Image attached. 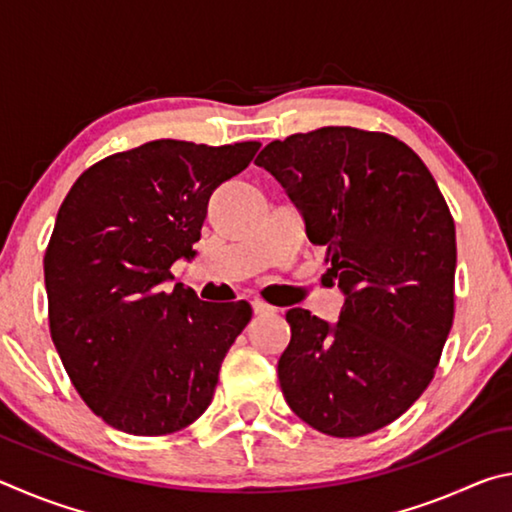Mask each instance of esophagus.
<instances>
[{
  "label": "esophagus",
  "mask_w": 512,
  "mask_h": 512,
  "mask_svg": "<svg viewBox=\"0 0 512 512\" xmlns=\"http://www.w3.org/2000/svg\"><path fill=\"white\" fill-rule=\"evenodd\" d=\"M253 311L257 316H268V314H275V307L266 305L262 300H253Z\"/></svg>",
  "instance_id": "34e87169"
}]
</instances>
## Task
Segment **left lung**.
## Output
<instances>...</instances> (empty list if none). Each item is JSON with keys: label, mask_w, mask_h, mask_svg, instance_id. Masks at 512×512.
<instances>
[{"label": "left lung", "mask_w": 512, "mask_h": 512, "mask_svg": "<svg viewBox=\"0 0 512 512\" xmlns=\"http://www.w3.org/2000/svg\"><path fill=\"white\" fill-rule=\"evenodd\" d=\"M255 164L289 194L345 293L334 325L287 311L284 400L334 438L386 427L429 386L454 323L452 212L427 164L388 133L325 126L271 142Z\"/></svg>", "instance_id": "obj_1"}]
</instances>
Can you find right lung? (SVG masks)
<instances>
[{
    "label": "right lung",
    "instance_id": "obj_1",
    "mask_svg": "<svg viewBox=\"0 0 512 512\" xmlns=\"http://www.w3.org/2000/svg\"><path fill=\"white\" fill-rule=\"evenodd\" d=\"M259 146L146 142L85 169L60 205L45 253L51 341L110 427L167 436L210 406L253 309L169 289V268L194 257L212 192Z\"/></svg>",
    "mask_w": 512,
    "mask_h": 512
}]
</instances>
